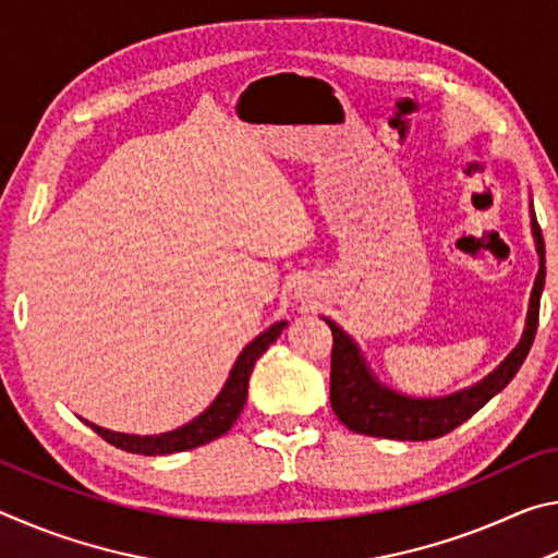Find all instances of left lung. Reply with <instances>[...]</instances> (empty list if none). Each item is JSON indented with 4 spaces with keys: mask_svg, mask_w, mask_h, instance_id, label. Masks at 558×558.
<instances>
[{
    "mask_svg": "<svg viewBox=\"0 0 558 558\" xmlns=\"http://www.w3.org/2000/svg\"><path fill=\"white\" fill-rule=\"evenodd\" d=\"M529 219H532V235L539 256V270H536L532 295H529V310L524 319V332L519 337L517 347L499 362L485 379L465 386V389L452 391L448 396H409L391 389L379 381L372 372L369 362L362 354L352 337H349L335 319L325 317L332 329V374H329V401L339 421L349 430L364 433L374 438L389 440H430L440 438L465 423L483 405L495 399L505 386L514 379L519 366L532 349L536 325H539V302L546 280V256L542 229L536 223L534 204L529 199Z\"/></svg>",
    "mask_w": 558,
    "mask_h": 558,
    "instance_id": "obj_1",
    "label": "left lung"
}]
</instances>
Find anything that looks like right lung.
Returning <instances> with one entry per match:
<instances>
[{"label":"right lung","instance_id":"add662e5","mask_svg":"<svg viewBox=\"0 0 558 558\" xmlns=\"http://www.w3.org/2000/svg\"><path fill=\"white\" fill-rule=\"evenodd\" d=\"M286 327V319H280V323L270 325L266 332H260L251 344H245L239 359H235V364L231 366L229 379H226L219 396H216L196 418L184 423V426L167 433H155V436H135V433L108 430L90 421H86V426L96 430L100 438H106L110 446L128 452H137V456H169V452H182L206 446V442L221 438L223 433L231 430L235 418H239L243 411L245 399H248V379L253 366H256L260 354L276 342Z\"/></svg>","mask_w":558,"mask_h":558}]
</instances>
